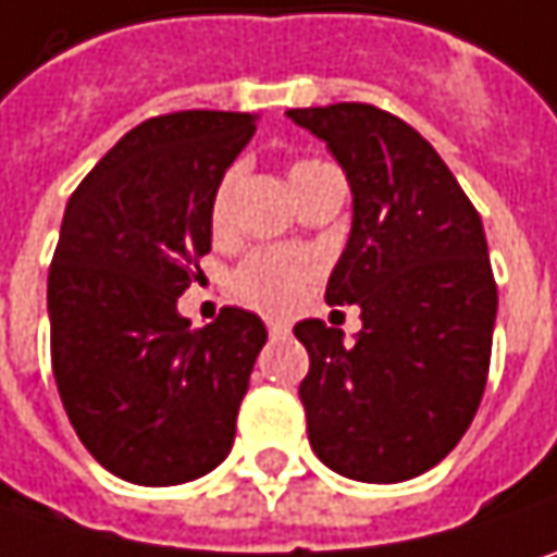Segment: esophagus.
<instances>
[{"mask_svg":"<svg viewBox=\"0 0 557 557\" xmlns=\"http://www.w3.org/2000/svg\"><path fill=\"white\" fill-rule=\"evenodd\" d=\"M268 331H271V337H280V334L289 331V325L286 322H268Z\"/></svg>","mask_w":557,"mask_h":557,"instance_id":"34e87169","label":"esophagus"}]
</instances>
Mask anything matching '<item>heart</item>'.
<instances>
[{"label": "heart", "mask_w": 557, "mask_h": 557, "mask_svg": "<svg viewBox=\"0 0 557 557\" xmlns=\"http://www.w3.org/2000/svg\"><path fill=\"white\" fill-rule=\"evenodd\" d=\"M319 169H325V162L319 159H299L289 165V181L293 187L299 181H306L309 175H315ZM232 184H235V172H226L223 181L216 184V194H213V203H210V220L213 226H226L228 213V197H232ZM312 261L299 251H283V248H261V251H251L228 277V289L238 302L251 306V309H261V312H289L309 280H312Z\"/></svg>", "instance_id": "b5f03b06"}]
</instances>
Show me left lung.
<instances>
[{
    "instance_id": "left-lung-1",
    "label": "left lung",
    "mask_w": 557,
    "mask_h": 557,
    "mask_svg": "<svg viewBox=\"0 0 557 557\" xmlns=\"http://www.w3.org/2000/svg\"><path fill=\"white\" fill-rule=\"evenodd\" d=\"M286 114L347 172L354 228L325 302H357L363 319L357 344L322 319L293 329L309 350V443L337 475L414 479L462 440L487 382L497 283L479 210L428 139L376 104Z\"/></svg>"
}]
</instances>
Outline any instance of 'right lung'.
I'll return each mask as SVG.
<instances>
[{
    "label": "right lung",
    "instance_id": "add662e5",
    "mask_svg": "<svg viewBox=\"0 0 557 557\" xmlns=\"http://www.w3.org/2000/svg\"><path fill=\"white\" fill-rule=\"evenodd\" d=\"M251 114L175 111L133 127L82 177L47 277L50 360L70 424L117 479L213 472L268 341L238 306L190 329L177 296L210 251V203Z\"/></svg>",
    "mask_w": 557,
    "mask_h": 557
}]
</instances>
